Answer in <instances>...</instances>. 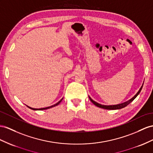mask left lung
I'll use <instances>...</instances> for the list:
<instances>
[{
    "instance_id": "1",
    "label": "left lung",
    "mask_w": 153,
    "mask_h": 153,
    "mask_svg": "<svg viewBox=\"0 0 153 153\" xmlns=\"http://www.w3.org/2000/svg\"><path fill=\"white\" fill-rule=\"evenodd\" d=\"M143 84H142V87H140V90L138 91V92H137V93L136 94L132 97L131 99H130V100L127 101H125V102H124V103H120V104H117V105H101V104H100V103H98L96 102V101H94L93 100H92L91 97H90L89 96H88V97H89L90 100L91 101V102H92L94 105H95L96 106L98 107H100V108H104V109H107V110H116V109H121V108H123L125 107L126 106H127V105H128L129 103H131L132 102V101L133 100H134L137 96H138V94L140 93L141 91H142V87H143Z\"/></svg>"
}]
</instances>
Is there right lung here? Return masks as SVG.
<instances>
[{"label":"right lung","instance_id":"right-lung-1","mask_svg":"<svg viewBox=\"0 0 153 153\" xmlns=\"http://www.w3.org/2000/svg\"><path fill=\"white\" fill-rule=\"evenodd\" d=\"M62 99H63V97H62V98L59 101H58V102L57 103H56V104H54L53 105H52V106H50V107H45V108H32V107H29V106H28V105H26L27 107H28V108H30V109H32V110H34V111H42V110H46V109H48V108H52V107H56V106H57V105H58L61 102V101L62 100Z\"/></svg>","mask_w":153,"mask_h":153}]
</instances>
